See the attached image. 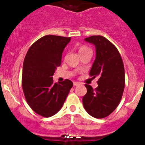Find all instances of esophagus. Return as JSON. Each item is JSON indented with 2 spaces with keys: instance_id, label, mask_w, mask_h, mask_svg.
I'll return each mask as SVG.
<instances>
[{
  "instance_id": "34e87169",
  "label": "esophagus",
  "mask_w": 145,
  "mask_h": 145,
  "mask_svg": "<svg viewBox=\"0 0 145 145\" xmlns=\"http://www.w3.org/2000/svg\"><path fill=\"white\" fill-rule=\"evenodd\" d=\"M73 84H74V86H78V85L80 84V83L79 82H74V83H73Z\"/></svg>"
}]
</instances>
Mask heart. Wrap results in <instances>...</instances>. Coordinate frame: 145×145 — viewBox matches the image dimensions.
Here are the masks:
<instances>
[{
    "label": "heart",
    "instance_id": "heart-1",
    "mask_svg": "<svg viewBox=\"0 0 145 145\" xmlns=\"http://www.w3.org/2000/svg\"><path fill=\"white\" fill-rule=\"evenodd\" d=\"M78 52L79 53H81V52H84V51L87 50H89V48L88 47L85 46V45H81V46L78 47Z\"/></svg>",
    "mask_w": 145,
    "mask_h": 145
}]
</instances>
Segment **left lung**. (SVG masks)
Returning a JSON list of instances; mask_svg holds the SVG:
<instances>
[{"mask_svg":"<svg viewBox=\"0 0 145 145\" xmlns=\"http://www.w3.org/2000/svg\"><path fill=\"white\" fill-rule=\"evenodd\" d=\"M85 40L93 43L96 58L90 71L93 78L98 77L97 86L93 89L86 84L87 93L83 104L86 112L93 117L103 118L112 113L122 98L125 87V71L118 49L102 36H92Z\"/></svg>","mask_w":145,"mask_h":145,"instance_id":"left-lung-1","label":"left lung"}]
</instances>
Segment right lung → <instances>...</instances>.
I'll return each instance as SVG.
<instances>
[{
    "mask_svg": "<svg viewBox=\"0 0 145 145\" xmlns=\"http://www.w3.org/2000/svg\"><path fill=\"white\" fill-rule=\"evenodd\" d=\"M70 40L71 37L43 36L31 45L24 58L22 78L24 97L32 110L43 117L59 112L73 86L69 79L58 83L52 79Z\"/></svg>",
    "mask_w": 145,
    "mask_h": 145,
    "instance_id": "obj_1",
    "label": "right lung"
}]
</instances>
